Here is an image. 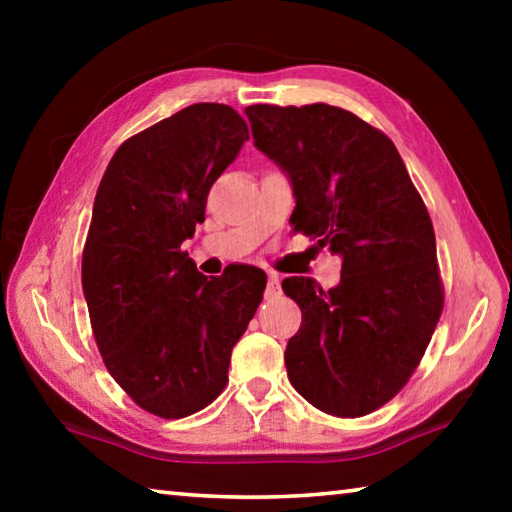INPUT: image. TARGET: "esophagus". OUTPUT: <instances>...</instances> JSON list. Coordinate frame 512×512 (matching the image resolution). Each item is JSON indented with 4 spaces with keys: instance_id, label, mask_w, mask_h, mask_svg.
<instances>
[{
    "instance_id": "34e87169",
    "label": "esophagus",
    "mask_w": 512,
    "mask_h": 512,
    "mask_svg": "<svg viewBox=\"0 0 512 512\" xmlns=\"http://www.w3.org/2000/svg\"><path fill=\"white\" fill-rule=\"evenodd\" d=\"M280 296V275L268 273V284H266V298L273 300Z\"/></svg>"
}]
</instances>
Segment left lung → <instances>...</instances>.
Wrapping results in <instances>:
<instances>
[{
	"label": "left lung",
	"instance_id": "left-lung-1",
	"mask_svg": "<svg viewBox=\"0 0 512 512\" xmlns=\"http://www.w3.org/2000/svg\"><path fill=\"white\" fill-rule=\"evenodd\" d=\"M255 146L291 178V225L343 257L325 291L287 277L302 323L284 363L293 388L336 418L391 402L418 368L443 314L436 235L395 144L350 110L248 106Z\"/></svg>",
	"mask_w": 512,
	"mask_h": 512
}]
</instances>
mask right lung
<instances>
[{
	"label": "right lung",
	"instance_id": "1",
	"mask_svg": "<svg viewBox=\"0 0 512 512\" xmlns=\"http://www.w3.org/2000/svg\"><path fill=\"white\" fill-rule=\"evenodd\" d=\"M246 140L235 108L194 103L128 137L94 198L81 266L94 341L112 379L164 420L221 395L232 348L264 296L262 268L207 280L180 250Z\"/></svg>",
	"mask_w": 512,
	"mask_h": 512
}]
</instances>
